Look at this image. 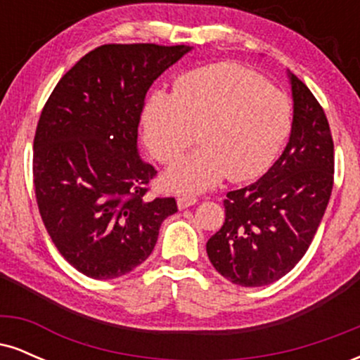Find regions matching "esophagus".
Segmentation results:
<instances>
[{"label":"esophagus","mask_w":360,"mask_h":360,"mask_svg":"<svg viewBox=\"0 0 360 360\" xmlns=\"http://www.w3.org/2000/svg\"><path fill=\"white\" fill-rule=\"evenodd\" d=\"M196 203H198V198L193 196V194H181V196L177 198V206H179V210H186Z\"/></svg>","instance_id":"obj_1"}]
</instances>
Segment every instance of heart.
Listing matches in <instances>:
<instances>
[{
  "mask_svg": "<svg viewBox=\"0 0 360 360\" xmlns=\"http://www.w3.org/2000/svg\"><path fill=\"white\" fill-rule=\"evenodd\" d=\"M289 98L262 76L235 64H213L179 76L172 94L154 91L142 111L152 157L172 164L193 143L201 147L167 171L166 184L200 193L223 177L250 181L271 167L291 130Z\"/></svg>",
  "mask_w": 360,
  "mask_h": 360,
  "instance_id": "heart-1",
  "label": "heart"
}]
</instances>
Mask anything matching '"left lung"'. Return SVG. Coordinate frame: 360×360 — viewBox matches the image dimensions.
Returning a JSON list of instances; mask_svg holds the SVG:
<instances>
[{"label": "left lung", "instance_id": "left-lung-1", "mask_svg": "<svg viewBox=\"0 0 360 360\" xmlns=\"http://www.w3.org/2000/svg\"><path fill=\"white\" fill-rule=\"evenodd\" d=\"M292 127L281 157L259 181L226 193L225 221L206 243L210 262L230 283L266 286L307 254L333 188V140L311 91L289 72Z\"/></svg>", "mask_w": 360, "mask_h": 360}]
</instances>
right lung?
<instances>
[{
	"instance_id": "right-lung-1",
	"label": "right lung",
	"mask_w": 360,
	"mask_h": 360,
	"mask_svg": "<svg viewBox=\"0 0 360 360\" xmlns=\"http://www.w3.org/2000/svg\"><path fill=\"white\" fill-rule=\"evenodd\" d=\"M189 45L106 44L57 82L34 139V186L60 255L93 279L146 260L174 198H147L157 171L137 152L148 88Z\"/></svg>"
}]
</instances>
